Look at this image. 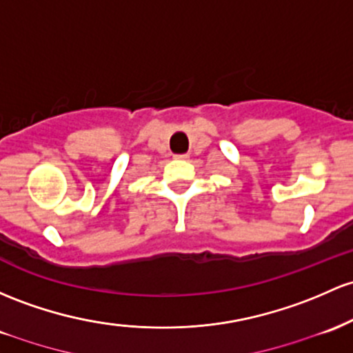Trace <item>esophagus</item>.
Here are the masks:
<instances>
[{"instance_id":"34e87169","label":"esophagus","mask_w":353,"mask_h":353,"mask_svg":"<svg viewBox=\"0 0 353 353\" xmlns=\"http://www.w3.org/2000/svg\"><path fill=\"white\" fill-rule=\"evenodd\" d=\"M176 159H179V161H185V159H188L189 156L188 154H176V156H174Z\"/></svg>"}]
</instances>
